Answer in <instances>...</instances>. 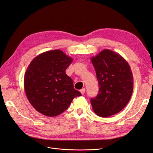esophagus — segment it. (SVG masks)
Instances as JSON below:
<instances>
[{"label": "esophagus", "instance_id": "esophagus-1", "mask_svg": "<svg viewBox=\"0 0 153 153\" xmlns=\"http://www.w3.org/2000/svg\"><path fill=\"white\" fill-rule=\"evenodd\" d=\"M85 88H82L80 90V92L82 94H84V93H85Z\"/></svg>", "mask_w": 153, "mask_h": 153}]
</instances>
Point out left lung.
Masks as SVG:
<instances>
[{
  "instance_id": "8db88e82",
  "label": "left lung",
  "mask_w": 153,
  "mask_h": 153,
  "mask_svg": "<svg viewBox=\"0 0 153 153\" xmlns=\"http://www.w3.org/2000/svg\"><path fill=\"white\" fill-rule=\"evenodd\" d=\"M99 85L97 96L91 99L94 113L109 117L121 111L131 98L133 74L128 63L119 54L104 49L91 57Z\"/></svg>"
}]
</instances>
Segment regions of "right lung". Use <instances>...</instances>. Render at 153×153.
Listing matches in <instances>:
<instances>
[{
  "mask_svg": "<svg viewBox=\"0 0 153 153\" xmlns=\"http://www.w3.org/2000/svg\"><path fill=\"white\" fill-rule=\"evenodd\" d=\"M72 61L71 57L56 49L43 52L30 62L25 74L24 88L29 102L40 113L56 117L82 95L66 74Z\"/></svg>",
  "mask_w": 153,
  "mask_h": 153,
  "instance_id": "1",
  "label": "right lung"
}]
</instances>
